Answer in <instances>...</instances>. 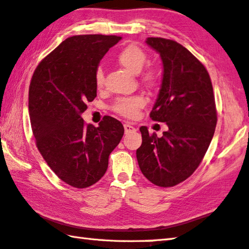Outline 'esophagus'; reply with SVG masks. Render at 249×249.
<instances>
[{
	"instance_id": "esophagus-1",
	"label": "esophagus",
	"mask_w": 249,
	"mask_h": 249,
	"mask_svg": "<svg viewBox=\"0 0 249 249\" xmlns=\"http://www.w3.org/2000/svg\"><path fill=\"white\" fill-rule=\"evenodd\" d=\"M124 132L125 133H133V132H136L137 131V129L133 127V125H131L130 124H124Z\"/></svg>"
}]
</instances>
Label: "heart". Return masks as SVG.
<instances>
[{
	"label": "heart",
	"mask_w": 249,
	"mask_h": 249,
	"mask_svg": "<svg viewBox=\"0 0 249 249\" xmlns=\"http://www.w3.org/2000/svg\"><path fill=\"white\" fill-rule=\"evenodd\" d=\"M147 55L140 47L137 45H128L121 49L117 54V61L128 71L138 74L142 71L146 62ZM159 80L158 73L154 71H146L143 73L142 81L146 84L153 85ZM105 83V73L102 68H98L95 73V84L100 89ZM145 100L142 96H130V97H120L113 103L111 109L118 115L125 118H133L137 115L139 108L144 106Z\"/></svg>",
	"instance_id": "1"
}]
</instances>
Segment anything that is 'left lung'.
<instances>
[{"label":"left lung","mask_w":249,"mask_h":249,"mask_svg":"<svg viewBox=\"0 0 249 249\" xmlns=\"http://www.w3.org/2000/svg\"><path fill=\"white\" fill-rule=\"evenodd\" d=\"M145 42L163 63L162 84L150 117L168 129L159 138L141 127L137 159L151 182L173 187L193 175L210 145L217 120L214 95L206 68L180 43L154 37Z\"/></svg>","instance_id":"left-lung-1"}]
</instances>
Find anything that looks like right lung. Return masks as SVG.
<instances>
[{"label": "right lung", "instance_id": "right-lung-1", "mask_svg": "<svg viewBox=\"0 0 249 249\" xmlns=\"http://www.w3.org/2000/svg\"><path fill=\"white\" fill-rule=\"evenodd\" d=\"M121 37L80 35L65 39L43 59L29 85V117L39 152L61 180L87 188L102 178L124 129L105 116L97 128L81 115L97 93L95 73Z\"/></svg>", "mask_w": 249, "mask_h": 249}]
</instances>
